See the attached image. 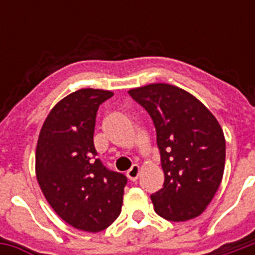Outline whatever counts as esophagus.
I'll use <instances>...</instances> for the list:
<instances>
[{"instance_id": "1", "label": "esophagus", "mask_w": 255, "mask_h": 255, "mask_svg": "<svg viewBox=\"0 0 255 255\" xmlns=\"http://www.w3.org/2000/svg\"><path fill=\"white\" fill-rule=\"evenodd\" d=\"M139 171H140V168H139V165H136V164H133L129 169H128L127 172V177L129 179V180H132V182H135L136 179H138L139 176Z\"/></svg>"}]
</instances>
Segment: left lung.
I'll return each instance as SVG.
<instances>
[{"label":"left lung","mask_w":255,"mask_h":255,"mask_svg":"<svg viewBox=\"0 0 255 255\" xmlns=\"http://www.w3.org/2000/svg\"><path fill=\"white\" fill-rule=\"evenodd\" d=\"M128 94L153 120L164 169V186L151 194L155 213L186 221L202 213L219 190L225 165V139L202 102L176 86L154 83Z\"/></svg>","instance_id":"obj_1"}]
</instances>
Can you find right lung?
Here are the masks:
<instances>
[{
  "mask_svg": "<svg viewBox=\"0 0 255 255\" xmlns=\"http://www.w3.org/2000/svg\"><path fill=\"white\" fill-rule=\"evenodd\" d=\"M112 91L82 89L53 108L36 144V179L53 210L75 228L98 232L122 212L127 177L97 158L94 127Z\"/></svg>",
  "mask_w": 255,
  "mask_h": 255,
  "instance_id": "obj_1",
  "label": "right lung"
}]
</instances>
